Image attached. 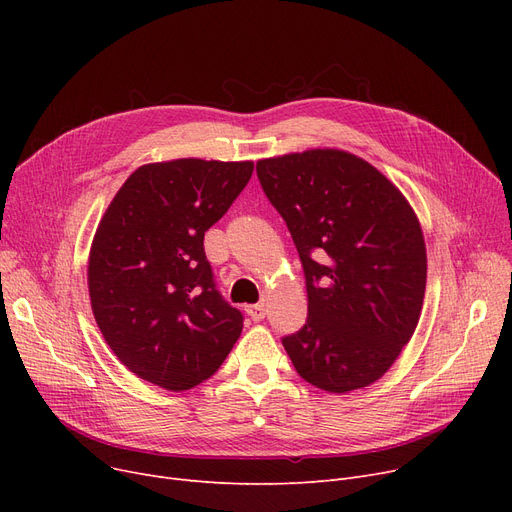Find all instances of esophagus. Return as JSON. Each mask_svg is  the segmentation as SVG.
<instances>
[{
    "label": "esophagus",
    "mask_w": 512,
    "mask_h": 512,
    "mask_svg": "<svg viewBox=\"0 0 512 512\" xmlns=\"http://www.w3.org/2000/svg\"><path fill=\"white\" fill-rule=\"evenodd\" d=\"M247 315L253 319V321H261L265 317V307L263 305H247L245 307Z\"/></svg>",
    "instance_id": "obj_1"
}]
</instances>
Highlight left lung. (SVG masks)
Listing matches in <instances>:
<instances>
[{"label":"left lung","mask_w":512,"mask_h":512,"mask_svg":"<svg viewBox=\"0 0 512 512\" xmlns=\"http://www.w3.org/2000/svg\"><path fill=\"white\" fill-rule=\"evenodd\" d=\"M257 176L307 280V324L282 338L294 369L332 394L378 382L421 317L427 255L417 213L378 168L342 149L259 159Z\"/></svg>","instance_id":"1"}]
</instances>
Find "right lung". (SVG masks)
I'll list each match as a JSON object with an SVG mask.
<instances>
[{"mask_svg": "<svg viewBox=\"0 0 512 512\" xmlns=\"http://www.w3.org/2000/svg\"><path fill=\"white\" fill-rule=\"evenodd\" d=\"M251 174L253 161H157L134 170L107 205L89 253L91 309L141 380L191 390L238 340L242 315L215 290L203 236Z\"/></svg>", "mask_w": 512, "mask_h": 512, "instance_id": "add662e5", "label": "right lung"}]
</instances>
